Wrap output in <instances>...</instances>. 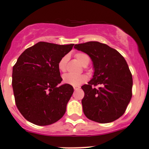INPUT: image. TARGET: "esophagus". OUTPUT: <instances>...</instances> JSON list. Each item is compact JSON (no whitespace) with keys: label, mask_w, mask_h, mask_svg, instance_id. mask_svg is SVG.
Returning a JSON list of instances; mask_svg holds the SVG:
<instances>
[{"label":"esophagus","mask_w":149,"mask_h":149,"mask_svg":"<svg viewBox=\"0 0 149 149\" xmlns=\"http://www.w3.org/2000/svg\"><path fill=\"white\" fill-rule=\"evenodd\" d=\"M73 88H74L75 91H76V90L80 89V86H73Z\"/></svg>","instance_id":"34e87169"}]
</instances>
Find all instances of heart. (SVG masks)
<instances>
[{"mask_svg":"<svg viewBox=\"0 0 149 149\" xmlns=\"http://www.w3.org/2000/svg\"><path fill=\"white\" fill-rule=\"evenodd\" d=\"M76 60L80 63L83 66H86L88 65L89 63V57L86 55V54L83 53V52H78L75 55ZM68 58L67 55L63 57L61 60H60L59 63L58 64V69L61 71L65 72L66 70V64H67ZM87 81V76L84 74L81 75H72L70 73H66L63 75V81L66 84L68 85L73 86H81V84L85 83Z\"/></svg>","mask_w":149,"mask_h":149,"instance_id":"1","label":"heart"}]
</instances>
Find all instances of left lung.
<instances>
[{"label":"left lung","instance_id":"1","mask_svg":"<svg viewBox=\"0 0 149 149\" xmlns=\"http://www.w3.org/2000/svg\"><path fill=\"white\" fill-rule=\"evenodd\" d=\"M74 48L91 58L94 69L91 80L81 86L84 115L100 123L116 120L132 97L133 78L127 62L116 49L99 42L75 45Z\"/></svg>","mask_w":149,"mask_h":149}]
</instances>
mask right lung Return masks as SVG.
I'll list each match as a JSON object with an SVG mask.
<instances>
[{"instance_id":"add662e5","label":"right lung","mask_w":149,"mask_h":149,"mask_svg":"<svg viewBox=\"0 0 149 149\" xmlns=\"http://www.w3.org/2000/svg\"><path fill=\"white\" fill-rule=\"evenodd\" d=\"M73 45L40 42L24 51L13 65L15 102L30 123L48 125L65 114L73 88L66 84L57 86L63 80L58 64Z\"/></svg>"}]
</instances>
